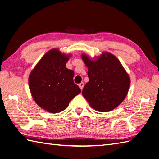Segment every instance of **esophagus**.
Here are the masks:
<instances>
[{
  "mask_svg": "<svg viewBox=\"0 0 159 159\" xmlns=\"http://www.w3.org/2000/svg\"><path fill=\"white\" fill-rule=\"evenodd\" d=\"M79 86L80 87V89L81 90H83V87H84V83H83V82H81L80 83L79 85Z\"/></svg>",
  "mask_w": 159,
  "mask_h": 159,
  "instance_id": "1",
  "label": "esophagus"
}]
</instances>
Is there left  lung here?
<instances>
[{
	"mask_svg": "<svg viewBox=\"0 0 159 159\" xmlns=\"http://www.w3.org/2000/svg\"><path fill=\"white\" fill-rule=\"evenodd\" d=\"M81 58L88 67L89 82L83 89V96L89 105L100 112H108L119 106L130 87L128 74L116 56L104 52L96 60L85 54Z\"/></svg>",
	"mask_w": 159,
	"mask_h": 159,
	"instance_id": "left-lung-1",
	"label": "left lung"
}]
</instances>
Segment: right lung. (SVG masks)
Masks as SVG:
<instances>
[{
	"label": "right lung",
	"mask_w": 159,
	"mask_h": 159,
	"mask_svg": "<svg viewBox=\"0 0 159 159\" xmlns=\"http://www.w3.org/2000/svg\"><path fill=\"white\" fill-rule=\"evenodd\" d=\"M70 57L58 49L50 50L29 75L33 98L40 107L51 113L65 110L70 101L81 92L74 83V71L66 67Z\"/></svg>",
	"instance_id": "1"
}]
</instances>
